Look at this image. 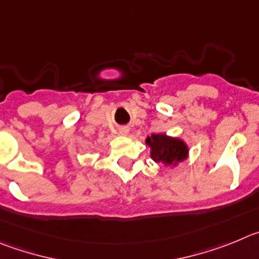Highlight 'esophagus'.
<instances>
[{
  "mask_svg": "<svg viewBox=\"0 0 259 259\" xmlns=\"http://www.w3.org/2000/svg\"><path fill=\"white\" fill-rule=\"evenodd\" d=\"M118 133H120L121 135H124V137H126V135L129 134V127H126V126L120 127V129H118Z\"/></svg>",
  "mask_w": 259,
  "mask_h": 259,
  "instance_id": "1",
  "label": "esophagus"
}]
</instances>
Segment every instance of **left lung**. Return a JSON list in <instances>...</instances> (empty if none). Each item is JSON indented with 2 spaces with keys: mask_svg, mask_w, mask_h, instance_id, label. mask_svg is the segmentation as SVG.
Segmentation results:
<instances>
[{
  "mask_svg": "<svg viewBox=\"0 0 259 259\" xmlns=\"http://www.w3.org/2000/svg\"><path fill=\"white\" fill-rule=\"evenodd\" d=\"M144 142L150 147V156L156 164L174 167L190 155V148L183 139L170 137L165 133L148 135Z\"/></svg>",
  "mask_w": 259,
  "mask_h": 259,
  "instance_id": "8db88e82",
  "label": "left lung"
}]
</instances>
